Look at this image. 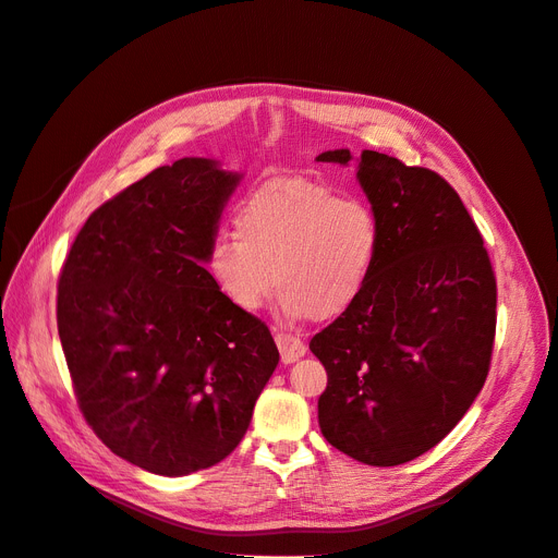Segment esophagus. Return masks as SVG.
I'll return each instance as SVG.
<instances>
[{
    "mask_svg": "<svg viewBox=\"0 0 558 558\" xmlns=\"http://www.w3.org/2000/svg\"><path fill=\"white\" fill-rule=\"evenodd\" d=\"M275 340H277L279 351H281V363H283V365H291V363H295L298 359L305 356L307 347L302 344L300 337L289 335V332H277Z\"/></svg>",
    "mask_w": 558,
    "mask_h": 558,
    "instance_id": "obj_1",
    "label": "esophagus"
}]
</instances>
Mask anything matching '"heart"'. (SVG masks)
<instances>
[{
	"label": "heart",
	"instance_id": "1",
	"mask_svg": "<svg viewBox=\"0 0 558 558\" xmlns=\"http://www.w3.org/2000/svg\"><path fill=\"white\" fill-rule=\"evenodd\" d=\"M238 238L214 234L207 269L228 305L253 314L275 289L286 316L332 318L356 305L381 251L375 207L307 179H275L234 214Z\"/></svg>",
	"mask_w": 558,
	"mask_h": 558
}]
</instances>
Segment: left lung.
<instances>
[{
	"label": "left lung",
	"mask_w": 558,
	"mask_h": 558,
	"mask_svg": "<svg viewBox=\"0 0 558 558\" xmlns=\"http://www.w3.org/2000/svg\"><path fill=\"white\" fill-rule=\"evenodd\" d=\"M318 162L349 165V148ZM359 183L381 223V251L356 305L310 342L328 386L318 426L351 459L388 468L433 449L475 402L496 335V277L451 185L377 150Z\"/></svg>",
	"instance_id": "left-lung-1"
}]
</instances>
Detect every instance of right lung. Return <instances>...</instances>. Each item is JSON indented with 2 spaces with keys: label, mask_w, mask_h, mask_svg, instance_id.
<instances>
[{
  "label": "right lung",
  "mask_w": 558,
  "mask_h": 558,
  "mask_svg": "<svg viewBox=\"0 0 558 558\" xmlns=\"http://www.w3.org/2000/svg\"><path fill=\"white\" fill-rule=\"evenodd\" d=\"M240 181L211 158L158 167L90 214L62 265L58 332L78 408L154 475L223 461L279 363L269 328L205 267Z\"/></svg>",
  "instance_id": "right-lung-1"
}]
</instances>
